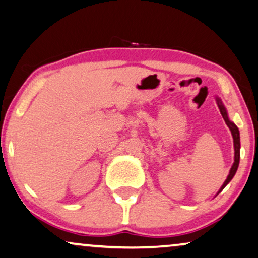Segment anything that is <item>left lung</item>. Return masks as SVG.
Instances as JSON below:
<instances>
[{"mask_svg":"<svg viewBox=\"0 0 258 258\" xmlns=\"http://www.w3.org/2000/svg\"><path fill=\"white\" fill-rule=\"evenodd\" d=\"M217 104H218V107H219V111H221V114L223 116V119H224V121L226 125H228V127L230 128V131H231L232 133V138H233V145H235V163H233L231 170H230V173L228 178H226V180L224 181V184L222 185L221 190L218 191V194L221 192L223 188H224L226 185H228V183L230 180L232 179L233 176H235L236 171L237 169H238V164H239V149H241V143H239V131L238 128H237V126L235 125V123L231 122L228 118V114H226V111H225V107L223 106L222 101L219 100V99L217 98Z\"/></svg>","mask_w":258,"mask_h":258,"instance_id":"obj_1","label":"left lung"}]
</instances>
